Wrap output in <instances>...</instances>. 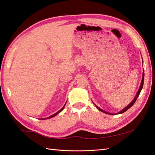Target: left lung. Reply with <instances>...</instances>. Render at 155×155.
I'll use <instances>...</instances> for the list:
<instances>
[{"label":"left lung","mask_w":155,"mask_h":155,"mask_svg":"<svg viewBox=\"0 0 155 155\" xmlns=\"http://www.w3.org/2000/svg\"><path fill=\"white\" fill-rule=\"evenodd\" d=\"M142 64H143V60H142ZM144 71H143V74H142V81H141V84H140V87H139V89H138V91L137 93H136L135 97L134 98V99H133L131 102L130 103V104H128V105L126 106V107H124L122 110H121L120 112H118V113H117L116 114H120L124 113V112L126 111L127 110H128V109H130V107H132V106L133 105H134L135 101H136V99H137V98L138 97L139 95H140V92H141V90H142V87H143V84H144ZM93 104H94V103H93ZM95 107H96L97 108L99 111L104 112V113H105V114H114L109 113V112H107V111H104V110H103L102 109H101V108H99V107H97V106L95 104Z\"/></svg>","instance_id":"obj_1"}]
</instances>
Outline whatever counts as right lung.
<instances>
[{
    "label": "right lung",
    "instance_id": "obj_1",
    "mask_svg": "<svg viewBox=\"0 0 155 155\" xmlns=\"http://www.w3.org/2000/svg\"><path fill=\"white\" fill-rule=\"evenodd\" d=\"M66 104H64V105L63 106V107H62V109H60V110L58 111H57L56 113H55L54 114H53V115H51V116H50V117H46V118H42V119H40V120H45V119H50V118H51V117H54V116H56V115H58V114L59 113H60V112H61L63 110H64V107H65V105H66Z\"/></svg>",
    "mask_w": 155,
    "mask_h": 155
}]
</instances>
